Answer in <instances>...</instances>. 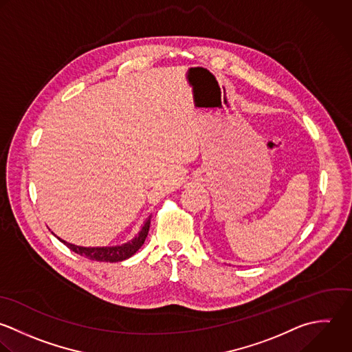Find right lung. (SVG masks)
<instances>
[{
    "label": "right lung",
    "instance_id": "obj_1",
    "mask_svg": "<svg viewBox=\"0 0 352 352\" xmlns=\"http://www.w3.org/2000/svg\"><path fill=\"white\" fill-rule=\"evenodd\" d=\"M149 226H151V217L146 219V222L144 223L140 234L129 241L127 244L124 245H120V247H102V248H85V247H78V245H74V244H69V243H65L63 240H60L64 245H67L72 252L80 255V256H85L90 261H96V262H122L124 259H129L130 256H133L144 244L146 236H148V232H149Z\"/></svg>",
    "mask_w": 352,
    "mask_h": 352
}]
</instances>
